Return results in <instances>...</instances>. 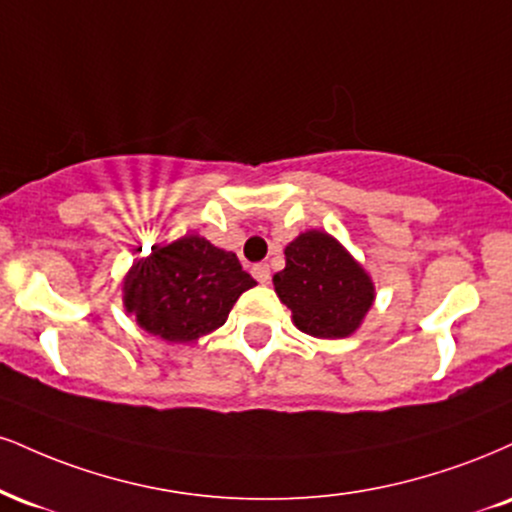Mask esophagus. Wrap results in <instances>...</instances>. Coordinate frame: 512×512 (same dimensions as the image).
<instances>
[{"label":"esophagus","instance_id":"34e87169","mask_svg":"<svg viewBox=\"0 0 512 512\" xmlns=\"http://www.w3.org/2000/svg\"><path fill=\"white\" fill-rule=\"evenodd\" d=\"M252 276H255L260 283H269V279H272L269 264H255V267H252Z\"/></svg>","mask_w":512,"mask_h":512}]
</instances>
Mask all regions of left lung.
Here are the masks:
<instances>
[{"instance_id":"1","label":"left lung","mask_w":512,"mask_h":512,"mask_svg":"<svg viewBox=\"0 0 512 512\" xmlns=\"http://www.w3.org/2000/svg\"><path fill=\"white\" fill-rule=\"evenodd\" d=\"M286 267L274 274V291L293 324L315 338H346L372 310V276L331 233L310 229L283 250Z\"/></svg>"}]
</instances>
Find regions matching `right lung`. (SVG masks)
I'll list each match as a JSON object with an SVG mask.
<instances>
[{
  "mask_svg": "<svg viewBox=\"0 0 512 512\" xmlns=\"http://www.w3.org/2000/svg\"><path fill=\"white\" fill-rule=\"evenodd\" d=\"M255 283L236 252L188 233L135 260L123 276L121 298L147 334L193 343L224 326L236 300Z\"/></svg>",
  "mask_w": 512,
  "mask_h": 512,
  "instance_id": "1",
  "label": "right lung"
}]
</instances>
